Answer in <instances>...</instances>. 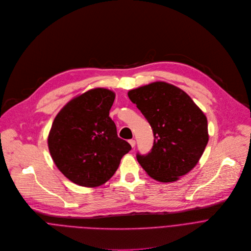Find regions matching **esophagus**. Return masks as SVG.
Returning <instances> with one entry per match:
<instances>
[{
	"instance_id": "1",
	"label": "esophagus",
	"mask_w": 251,
	"mask_h": 251,
	"mask_svg": "<svg viewBox=\"0 0 251 251\" xmlns=\"http://www.w3.org/2000/svg\"><path fill=\"white\" fill-rule=\"evenodd\" d=\"M128 142H129V144L131 145V147H134V146H135V140H134V139H130Z\"/></svg>"
}]
</instances>
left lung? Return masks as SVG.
Segmentation results:
<instances>
[{
    "mask_svg": "<svg viewBox=\"0 0 251 251\" xmlns=\"http://www.w3.org/2000/svg\"><path fill=\"white\" fill-rule=\"evenodd\" d=\"M153 130V146L136 158L159 182H174L199 162L209 141L208 121L193 100L178 87L154 82L128 93Z\"/></svg>",
    "mask_w": 251,
    "mask_h": 251,
    "instance_id": "1",
    "label": "left lung"
}]
</instances>
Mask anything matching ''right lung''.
I'll return each mask as SVG.
<instances>
[{
	"label": "right lung",
	"instance_id": "obj_1",
	"mask_svg": "<svg viewBox=\"0 0 251 251\" xmlns=\"http://www.w3.org/2000/svg\"><path fill=\"white\" fill-rule=\"evenodd\" d=\"M115 93L96 88L72 99L55 117L48 148L60 172L83 187H98L112 178L131 149L120 138L109 117Z\"/></svg>",
	"mask_w": 251,
	"mask_h": 251
}]
</instances>
